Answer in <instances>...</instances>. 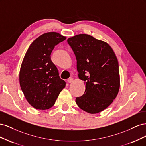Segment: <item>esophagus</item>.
Wrapping results in <instances>:
<instances>
[{"mask_svg":"<svg viewBox=\"0 0 146 146\" xmlns=\"http://www.w3.org/2000/svg\"><path fill=\"white\" fill-rule=\"evenodd\" d=\"M68 83H72V81H73V78H72V77H70V78H69L68 79Z\"/></svg>","mask_w":146,"mask_h":146,"instance_id":"1","label":"esophagus"}]
</instances>
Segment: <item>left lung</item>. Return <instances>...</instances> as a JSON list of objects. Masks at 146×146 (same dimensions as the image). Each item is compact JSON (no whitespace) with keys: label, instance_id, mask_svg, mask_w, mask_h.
Wrapping results in <instances>:
<instances>
[{"label":"left lung","instance_id":"1","mask_svg":"<svg viewBox=\"0 0 146 146\" xmlns=\"http://www.w3.org/2000/svg\"><path fill=\"white\" fill-rule=\"evenodd\" d=\"M67 41L76 57L78 78L85 83V91L76 98V104L88 113L102 111L120 88L117 57L108 43L89 35H77Z\"/></svg>","mask_w":146,"mask_h":146}]
</instances>
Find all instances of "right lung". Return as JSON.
Here are the masks:
<instances>
[{"label":"right lung","mask_w":146,"mask_h":146,"mask_svg":"<svg viewBox=\"0 0 146 146\" xmlns=\"http://www.w3.org/2000/svg\"><path fill=\"white\" fill-rule=\"evenodd\" d=\"M66 37L57 32H47L31 44L22 63L19 83L25 99L32 107L44 110L55 104L66 82L51 61L55 46Z\"/></svg>","instance_id":"obj_1"}]
</instances>
